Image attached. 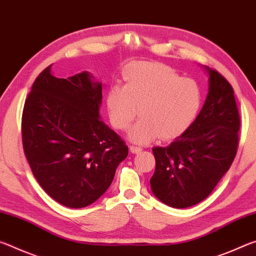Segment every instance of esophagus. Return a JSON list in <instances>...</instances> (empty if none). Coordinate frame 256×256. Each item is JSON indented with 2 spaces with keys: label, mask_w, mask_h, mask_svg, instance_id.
I'll use <instances>...</instances> for the list:
<instances>
[{
  "label": "esophagus",
  "mask_w": 256,
  "mask_h": 256,
  "mask_svg": "<svg viewBox=\"0 0 256 256\" xmlns=\"http://www.w3.org/2000/svg\"><path fill=\"white\" fill-rule=\"evenodd\" d=\"M130 151H131L132 154H138L142 151L141 146H130Z\"/></svg>",
  "instance_id": "1"
}]
</instances>
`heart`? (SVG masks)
Masks as SVG:
<instances>
[{"instance_id": "obj_1", "label": "heart", "mask_w": 256, "mask_h": 256, "mask_svg": "<svg viewBox=\"0 0 256 256\" xmlns=\"http://www.w3.org/2000/svg\"><path fill=\"white\" fill-rule=\"evenodd\" d=\"M125 80L124 86L108 89L106 108L110 124L120 131L130 126L138 110L141 118L128 133L134 142L180 136L201 108L202 92L198 82L182 78L170 66L138 63L130 68Z\"/></svg>"}]
</instances>
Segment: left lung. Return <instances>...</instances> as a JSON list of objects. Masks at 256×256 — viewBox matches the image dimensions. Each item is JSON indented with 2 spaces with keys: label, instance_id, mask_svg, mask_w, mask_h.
<instances>
[{
  "label": "left lung",
  "instance_id": "obj_1",
  "mask_svg": "<svg viewBox=\"0 0 256 256\" xmlns=\"http://www.w3.org/2000/svg\"><path fill=\"white\" fill-rule=\"evenodd\" d=\"M209 73V92L201 112L168 146H154L151 190L164 204H198L226 174L235 159L240 120L234 89L218 71Z\"/></svg>",
  "mask_w": 256,
  "mask_h": 256
}]
</instances>
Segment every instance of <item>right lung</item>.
Returning a JSON list of instances; mask_svg holds the SVG:
<instances>
[{"instance_id": "add662e5", "label": "right lung", "mask_w": 256, "mask_h": 256, "mask_svg": "<svg viewBox=\"0 0 256 256\" xmlns=\"http://www.w3.org/2000/svg\"><path fill=\"white\" fill-rule=\"evenodd\" d=\"M50 68L37 76L26 99L24 151L45 192L79 209L106 192L128 148L100 120V82L89 72L58 79Z\"/></svg>"}]
</instances>
